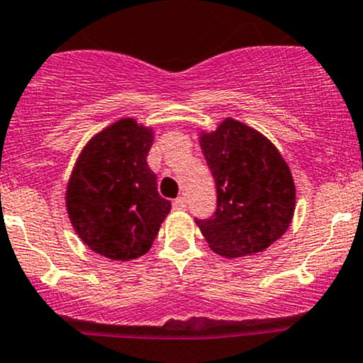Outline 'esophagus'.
<instances>
[{"instance_id":"1","label":"esophagus","mask_w":363,"mask_h":363,"mask_svg":"<svg viewBox=\"0 0 363 363\" xmlns=\"http://www.w3.org/2000/svg\"><path fill=\"white\" fill-rule=\"evenodd\" d=\"M173 207H174V209H178V211L185 209V207H186L185 197H177V199H174V201H173Z\"/></svg>"}]
</instances>
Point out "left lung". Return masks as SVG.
I'll use <instances>...</instances> for the list:
<instances>
[{"mask_svg": "<svg viewBox=\"0 0 363 363\" xmlns=\"http://www.w3.org/2000/svg\"><path fill=\"white\" fill-rule=\"evenodd\" d=\"M201 147L216 183V211L195 219L216 254H257L290 226L295 183L278 149L254 128L228 120L202 133Z\"/></svg>", "mask_w": 363, "mask_h": 363, "instance_id": "obj_1", "label": "left lung"}]
</instances>
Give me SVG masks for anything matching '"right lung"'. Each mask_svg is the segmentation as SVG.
Returning <instances> with one entry per match:
<instances>
[{
    "instance_id": "obj_1",
    "label": "right lung",
    "mask_w": 363,
    "mask_h": 363,
    "mask_svg": "<svg viewBox=\"0 0 363 363\" xmlns=\"http://www.w3.org/2000/svg\"><path fill=\"white\" fill-rule=\"evenodd\" d=\"M150 144L152 132L125 118L97 133L73 168L70 221L85 245L108 259L147 254L171 209L147 164Z\"/></svg>"
}]
</instances>
